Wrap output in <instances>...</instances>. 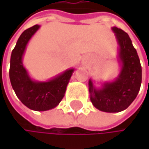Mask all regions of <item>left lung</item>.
<instances>
[{
	"label": "left lung",
	"mask_w": 149,
	"mask_h": 149,
	"mask_svg": "<svg viewBox=\"0 0 149 149\" xmlns=\"http://www.w3.org/2000/svg\"><path fill=\"white\" fill-rule=\"evenodd\" d=\"M118 48L117 61L121 70L118 77L111 82L102 83L97 88L89 80L90 98L97 109L115 113L126 109L137 97L141 84V66L136 50L127 33L113 26Z\"/></svg>",
	"instance_id": "obj_1"
}]
</instances>
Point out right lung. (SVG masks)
<instances>
[{
    "label": "right lung",
    "mask_w": 149,
    "mask_h": 149,
    "mask_svg": "<svg viewBox=\"0 0 149 149\" xmlns=\"http://www.w3.org/2000/svg\"><path fill=\"white\" fill-rule=\"evenodd\" d=\"M40 27V26L35 25L25 30L18 39L11 54L9 78L16 96L22 104L30 109L45 111L55 108L63 99L75 69H68L48 81H36L30 77L22 58L26 45Z\"/></svg>",
    "instance_id": "1"
}]
</instances>
